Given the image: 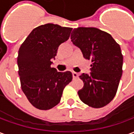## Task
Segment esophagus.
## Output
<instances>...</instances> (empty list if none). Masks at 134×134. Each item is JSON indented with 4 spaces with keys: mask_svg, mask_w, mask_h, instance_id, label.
I'll use <instances>...</instances> for the list:
<instances>
[{
    "mask_svg": "<svg viewBox=\"0 0 134 134\" xmlns=\"http://www.w3.org/2000/svg\"><path fill=\"white\" fill-rule=\"evenodd\" d=\"M72 76L74 78H77L78 77V74L75 72H72Z\"/></svg>",
    "mask_w": 134,
    "mask_h": 134,
    "instance_id": "1",
    "label": "esophagus"
}]
</instances>
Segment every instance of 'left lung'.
I'll return each mask as SVG.
<instances>
[{
  "mask_svg": "<svg viewBox=\"0 0 134 134\" xmlns=\"http://www.w3.org/2000/svg\"><path fill=\"white\" fill-rule=\"evenodd\" d=\"M71 41L92 62L90 75H80L84 83L77 92L80 99L94 108L105 106L114 98L123 72L120 45L110 34L94 27L74 29Z\"/></svg>",
  "mask_w": 134,
  "mask_h": 134,
  "instance_id": "8db88e82",
  "label": "left lung"
}]
</instances>
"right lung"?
<instances>
[{
  "mask_svg": "<svg viewBox=\"0 0 134 134\" xmlns=\"http://www.w3.org/2000/svg\"><path fill=\"white\" fill-rule=\"evenodd\" d=\"M72 28L47 24L35 28L19 48L17 57L22 91L39 110H49L60 102L65 86L72 80L70 71L51 67L59 45L70 38Z\"/></svg>",
  "mask_w": 134,
  "mask_h": 134,
  "instance_id": "obj_1",
  "label": "right lung"
}]
</instances>
